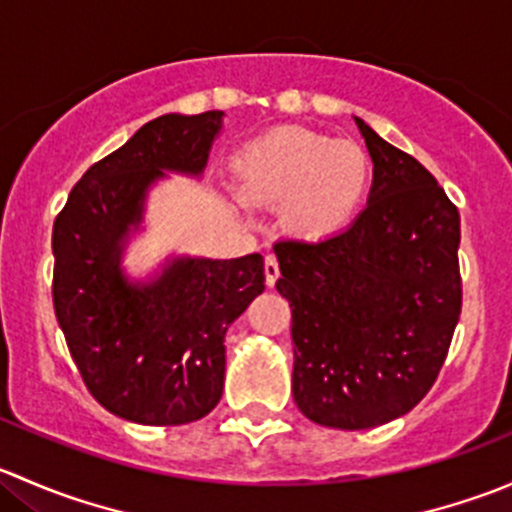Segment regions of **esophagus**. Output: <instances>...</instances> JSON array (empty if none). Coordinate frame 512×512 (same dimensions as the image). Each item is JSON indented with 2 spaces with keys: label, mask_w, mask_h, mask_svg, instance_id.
I'll return each mask as SVG.
<instances>
[{
  "label": "esophagus",
  "mask_w": 512,
  "mask_h": 512,
  "mask_svg": "<svg viewBox=\"0 0 512 512\" xmlns=\"http://www.w3.org/2000/svg\"><path fill=\"white\" fill-rule=\"evenodd\" d=\"M277 277H280V262H277L275 255L265 257V280L267 287H275Z\"/></svg>",
  "instance_id": "obj_1"
}]
</instances>
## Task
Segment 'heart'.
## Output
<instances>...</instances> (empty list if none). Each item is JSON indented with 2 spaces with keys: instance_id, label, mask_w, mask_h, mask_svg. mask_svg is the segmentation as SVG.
<instances>
[{
  "instance_id": "1",
  "label": "heart",
  "mask_w": 512,
  "mask_h": 512,
  "mask_svg": "<svg viewBox=\"0 0 512 512\" xmlns=\"http://www.w3.org/2000/svg\"><path fill=\"white\" fill-rule=\"evenodd\" d=\"M250 203L282 205V223L302 237L347 227L371 180V160L354 141H334L307 128H277L235 160Z\"/></svg>"
}]
</instances>
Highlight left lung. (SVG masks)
Returning <instances> with one entry per match:
<instances>
[{"mask_svg":"<svg viewBox=\"0 0 512 512\" xmlns=\"http://www.w3.org/2000/svg\"><path fill=\"white\" fill-rule=\"evenodd\" d=\"M356 126L374 160L366 208L324 240L275 242L294 404L342 431L394 421L428 394L463 299L458 208L414 156Z\"/></svg>","mask_w":512,"mask_h":512,"instance_id":"1","label":"left lung"}]
</instances>
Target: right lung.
<instances>
[{
  "label": "right lung",
  "mask_w": 512,
  "mask_h": 512,
  "mask_svg": "<svg viewBox=\"0 0 512 512\" xmlns=\"http://www.w3.org/2000/svg\"><path fill=\"white\" fill-rule=\"evenodd\" d=\"M223 111L168 113L101 158L54 220V312L91 396L146 426L198 421L225 384V332L265 289V260L178 257L148 285L121 272L131 225L163 170L200 175Z\"/></svg>",
  "instance_id": "right-lung-1"
}]
</instances>
